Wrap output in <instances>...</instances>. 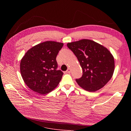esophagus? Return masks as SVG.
<instances>
[{
	"instance_id": "34e87169",
	"label": "esophagus",
	"mask_w": 131,
	"mask_h": 131,
	"mask_svg": "<svg viewBox=\"0 0 131 131\" xmlns=\"http://www.w3.org/2000/svg\"><path fill=\"white\" fill-rule=\"evenodd\" d=\"M71 72V68H68V69H67V70L66 71V72L67 73H70Z\"/></svg>"
}]
</instances>
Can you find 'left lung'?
I'll return each instance as SVG.
<instances>
[{"label":"left lung","mask_w":131,"mask_h":131,"mask_svg":"<svg viewBox=\"0 0 131 131\" xmlns=\"http://www.w3.org/2000/svg\"><path fill=\"white\" fill-rule=\"evenodd\" d=\"M67 46L77 56L82 68V77L76 79L81 88L95 92L111 79L115 70L114 58L106 47L89 39L68 43Z\"/></svg>","instance_id":"8db88e82"}]
</instances>
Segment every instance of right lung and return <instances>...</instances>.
Wrapping results in <instances>:
<instances>
[{"label":"right lung","mask_w":131,"mask_h":131,"mask_svg":"<svg viewBox=\"0 0 131 131\" xmlns=\"http://www.w3.org/2000/svg\"><path fill=\"white\" fill-rule=\"evenodd\" d=\"M64 43L48 41L33 47L20 60V71L26 85L45 94L56 88L63 73L57 70L56 57Z\"/></svg>","instance_id":"add662e5"}]
</instances>
